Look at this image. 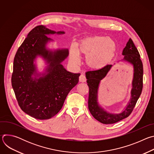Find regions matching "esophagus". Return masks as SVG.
I'll list each match as a JSON object with an SVG mask.
<instances>
[{
    "mask_svg": "<svg viewBox=\"0 0 154 154\" xmlns=\"http://www.w3.org/2000/svg\"><path fill=\"white\" fill-rule=\"evenodd\" d=\"M86 79L85 75L83 74H81L79 77V81L80 82H86Z\"/></svg>",
    "mask_w": 154,
    "mask_h": 154,
    "instance_id": "34e87169",
    "label": "esophagus"
}]
</instances>
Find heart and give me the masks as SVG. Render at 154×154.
<instances>
[{
	"label": "heart",
	"mask_w": 154,
	"mask_h": 154,
	"mask_svg": "<svg viewBox=\"0 0 154 154\" xmlns=\"http://www.w3.org/2000/svg\"><path fill=\"white\" fill-rule=\"evenodd\" d=\"M116 52V45L113 39L107 36H93L82 39L71 47L69 55L71 61L79 64L80 55L86 57V64L94 69H100L110 63Z\"/></svg>",
	"instance_id": "b5f03b06"
}]
</instances>
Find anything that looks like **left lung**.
<instances>
[{"label":"left lung","mask_w":154,"mask_h":154,"mask_svg":"<svg viewBox=\"0 0 154 154\" xmlns=\"http://www.w3.org/2000/svg\"><path fill=\"white\" fill-rule=\"evenodd\" d=\"M124 56L122 61L133 65L134 77L131 85V96L126 107L119 113H112L105 110L98 102V90L100 81L104 79L113 66L108 64L104 68L86 72L87 83L89 86L88 108L93 116L104 124H114L127 118L133 111L143 90V67L140 59V55L131 38L127 42L122 51Z\"/></svg>","instance_id":"1"}]
</instances>
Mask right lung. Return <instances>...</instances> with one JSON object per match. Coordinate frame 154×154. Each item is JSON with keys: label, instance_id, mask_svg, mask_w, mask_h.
I'll return each mask as SVG.
<instances>
[{"label": "right lung", "instance_id": "right-lung-1", "mask_svg": "<svg viewBox=\"0 0 154 154\" xmlns=\"http://www.w3.org/2000/svg\"><path fill=\"white\" fill-rule=\"evenodd\" d=\"M64 33L44 26H36L29 33L15 55L12 87L22 110L35 119H48L56 115L79 82L80 74L68 71L61 64L69 55L68 49L47 48L48 42L53 41L47 35ZM38 56L47 64L42 73L37 72L34 63Z\"/></svg>", "mask_w": 154, "mask_h": 154}]
</instances>
